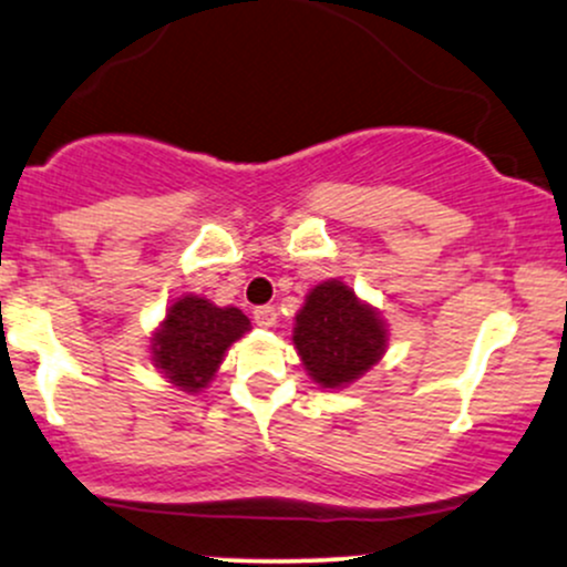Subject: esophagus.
Returning a JSON list of instances; mask_svg holds the SVG:
<instances>
[{
    "mask_svg": "<svg viewBox=\"0 0 567 567\" xmlns=\"http://www.w3.org/2000/svg\"><path fill=\"white\" fill-rule=\"evenodd\" d=\"M276 319H278V310L272 308V306H259V308H254V321H257L259 327H272L276 324Z\"/></svg>",
    "mask_w": 567,
    "mask_h": 567,
    "instance_id": "esophagus-1",
    "label": "esophagus"
}]
</instances>
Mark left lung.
Here are the masks:
<instances>
[{
  "label": "left lung",
  "instance_id": "8db88e82",
  "mask_svg": "<svg viewBox=\"0 0 567 567\" xmlns=\"http://www.w3.org/2000/svg\"><path fill=\"white\" fill-rule=\"evenodd\" d=\"M308 375L321 389H343L362 379L386 351V324L343 281L308 291L291 334Z\"/></svg>",
  "mask_w": 567,
  "mask_h": 567
}]
</instances>
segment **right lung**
Listing matches in <instances>:
<instances>
[{"label": "right lung", "instance_id": "1", "mask_svg": "<svg viewBox=\"0 0 567 567\" xmlns=\"http://www.w3.org/2000/svg\"><path fill=\"white\" fill-rule=\"evenodd\" d=\"M251 330L237 308H218L199 295H184L167 308L151 338V359L181 392H199L213 381L235 340Z\"/></svg>", "mask_w": 567, "mask_h": 567}]
</instances>
